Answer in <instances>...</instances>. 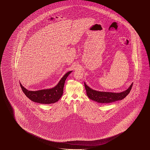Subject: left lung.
I'll use <instances>...</instances> for the list:
<instances>
[{
  "mask_svg": "<svg viewBox=\"0 0 150 150\" xmlns=\"http://www.w3.org/2000/svg\"><path fill=\"white\" fill-rule=\"evenodd\" d=\"M84 85L86 89L87 95L89 98L99 103H111L125 98L130 93L132 88L133 83H131L129 88L119 93L95 91L89 87L85 83H84Z\"/></svg>",
  "mask_w": 150,
  "mask_h": 150,
  "instance_id": "obj_1",
  "label": "left lung"
}]
</instances>
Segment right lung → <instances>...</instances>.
<instances>
[{"instance_id": "right-lung-1", "label": "right lung", "mask_w": 150, "mask_h": 150, "mask_svg": "<svg viewBox=\"0 0 150 150\" xmlns=\"http://www.w3.org/2000/svg\"><path fill=\"white\" fill-rule=\"evenodd\" d=\"M71 71H68L65 74L57 86L52 88L30 91L25 88L20 83V86L25 96L31 100L43 104L55 103L59 100L62 96L65 81Z\"/></svg>"}]
</instances>
